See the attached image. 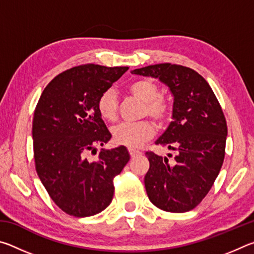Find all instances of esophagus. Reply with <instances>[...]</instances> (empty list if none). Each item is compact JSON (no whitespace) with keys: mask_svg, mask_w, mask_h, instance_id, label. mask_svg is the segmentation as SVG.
Segmentation results:
<instances>
[{"mask_svg":"<svg viewBox=\"0 0 254 254\" xmlns=\"http://www.w3.org/2000/svg\"><path fill=\"white\" fill-rule=\"evenodd\" d=\"M128 152H130L131 158L137 157V156H140V154H141L140 151H137V150H134V149H128Z\"/></svg>","mask_w":254,"mask_h":254,"instance_id":"obj_1","label":"esophagus"}]
</instances>
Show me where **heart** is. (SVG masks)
I'll use <instances>...</instances> for the list:
<instances>
[{"label": "heart", "instance_id": "1", "mask_svg": "<svg viewBox=\"0 0 254 254\" xmlns=\"http://www.w3.org/2000/svg\"><path fill=\"white\" fill-rule=\"evenodd\" d=\"M128 91L144 103L143 114L149 115L154 121L161 124L168 119L170 107L160 97V88L153 80L143 78L132 81L127 87ZM97 111L105 121L113 122L118 117V97L113 89H106L97 100ZM113 141L119 145L135 149L142 145L145 141L151 139L154 134V127L151 122L142 121L139 123H121L113 127Z\"/></svg>", "mask_w": 254, "mask_h": 254}]
</instances>
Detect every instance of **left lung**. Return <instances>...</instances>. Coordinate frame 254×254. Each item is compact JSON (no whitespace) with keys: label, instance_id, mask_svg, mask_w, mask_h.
Wrapping results in <instances>:
<instances>
[{"label":"left lung","instance_id":"1","mask_svg":"<svg viewBox=\"0 0 254 254\" xmlns=\"http://www.w3.org/2000/svg\"><path fill=\"white\" fill-rule=\"evenodd\" d=\"M131 72L159 79L174 97L173 121L156 144L176 156L169 161L170 153H145L149 199L166 212H188L208 194L224 161L227 126L222 107L207 81L188 67L167 63Z\"/></svg>","mask_w":254,"mask_h":254}]
</instances>
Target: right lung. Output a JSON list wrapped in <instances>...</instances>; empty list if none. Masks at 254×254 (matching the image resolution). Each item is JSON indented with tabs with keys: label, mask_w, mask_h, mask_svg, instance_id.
Returning <instances> with one entry per match:
<instances>
[{
	"label": "right lung",
	"mask_w": 254,
	"mask_h": 254,
	"mask_svg": "<svg viewBox=\"0 0 254 254\" xmlns=\"http://www.w3.org/2000/svg\"><path fill=\"white\" fill-rule=\"evenodd\" d=\"M128 67L83 65L56 76L38 102L32 121L36 170L51 199L76 217L92 216L111 204L113 179L130 160L124 145L102 149L112 134L97 100Z\"/></svg>",
	"instance_id": "add662e5"
}]
</instances>
